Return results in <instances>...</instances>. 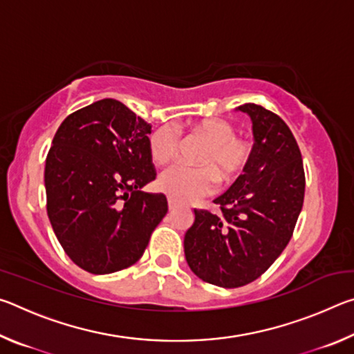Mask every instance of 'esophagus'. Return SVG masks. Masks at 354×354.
I'll return each instance as SVG.
<instances>
[{
    "label": "esophagus",
    "mask_w": 354,
    "mask_h": 354,
    "mask_svg": "<svg viewBox=\"0 0 354 354\" xmlns=\"http://www.w3.org/2000/svg\"><path fill=\"white\" fill-rule=\"evenodd\" d=\"M176 206H178V203L173 198H169V209H170V211H173V209H175Z\"/></svg>",
    "instance_id": "1"
}]
</instances>
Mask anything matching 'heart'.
<instances>
[{
    "label": "heart",
    "mask_w": 354,
    "mask_h": 354,
    "mask_svg": "<svg viewBox=\"0 0 354 354\" xmlns=\"http://www.w3.org/2000/svg\"><path fill=\"white\" fill-rule=\"evenodd\" d=\"M192 133L206 142L198 156L201 167L173 165L158 179V187L176 201H189L209 194L215 179L221 187L236 184L248 170L253 149L250 142L236 136V128L225 118H205L192 124ZM179 137L175 128L160 127L149 136L148 149L156 164L175 158Z\"/></svg>",
    "instance_id": "obj_1"
}]
</instances>
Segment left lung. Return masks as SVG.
I'll list each match as a JSON object with an SVG mask.
<instances>
[{"label":"left lung","mask_w":354,"mask_h":354,"mask_svg":"<svg viewBox=\"0 0 354 354\" xmlns=\"http://www.w3.org/2000/svg\"><path fill=\"white\" fill-rule=\"evenodd\" d=\"M253 124V156L245 175L214 203L195 209L184 236L190 270L209 284L234 289L261 277L287 247L301 212L304 170L298 143L277 113L239 106Z\"/></svg>","instance_id":"obj_1"}]
</instances>
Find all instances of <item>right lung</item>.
<instances>
[{"label":"right lung","instance_id":"right-lung-1","mask_svg":"<svg viewBox=\"0 0 354 354\" xmlns=\"http://www.w3.org/2000/svg\"><path fill=\"white\" fill-rule=\"evenodd\" d=\"M151 124L117 100H100L64 120L45 162L46 211L65 253L86 272L107 274L142 257L169 211L156 178Z\"/></svg>","mask_w":354,"mask_h":354}]
</instances>
